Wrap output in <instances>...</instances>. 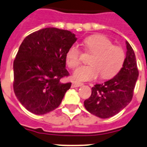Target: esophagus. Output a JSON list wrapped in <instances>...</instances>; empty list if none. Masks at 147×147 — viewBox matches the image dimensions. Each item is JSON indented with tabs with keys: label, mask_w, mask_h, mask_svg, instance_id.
Here are the masks:
<instances>
[{
	"label": "esophagus",
	"mask_w": 147,
	"mask_h": 147,
	"mask_svg": "<svg viewBox=\"0 0 147 147\" xmlns=\"http://www.w3.org/2000/svg\"><path fill=\"white\" fill-rule=\"evenodd\" d=\"M83 85L82 83H80V82H73L72 84H71V88H78V87H81V86Z\"/></svg>",
	"instance_id": "obj_1"
}]
</instances>
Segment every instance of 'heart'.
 I'll list each match as a JSON object with an SVG mask.
<instances>
[{
    "label": "heart",
    "mask_w": 147,
    "mask_h": 147,
    "mask_svg": "<svg viewBox=\"0 0 147 147\" xmlns=\"http://www.w3.org/2000/svg\"><path fill=\"white\" fill-rule=\"evenodd\" d=\"M84 45L90 53H94L88 65L78 68L73 78L78 82L95 79L100 75L103 79H109L119 73L125 61V53L120 47L115 46L107 37L93 35L84 39ZM82 60V51L75 44L66 52L65 61L70 69H75Z\"/></svg>",
    "instance_id": "b5f03b06"
}]
</instances>
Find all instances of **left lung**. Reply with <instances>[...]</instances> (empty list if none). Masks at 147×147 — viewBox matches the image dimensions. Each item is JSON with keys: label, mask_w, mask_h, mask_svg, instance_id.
<instances>
[{"label": "left lung", "mask_w": 147, "mask_h": 147, "mask_svg": "<svg viewBox=\"0 0 147 147\" xmlns=\"http://www.w3.org/2000/svg\"><path fill=\"white\" fill-rule=\"evenodd\" d=\"M126 47L125 61L120 71L112 79L94 85L90 96L84 102L89 113L101 119L116 115L128 105L133 97L139 72L135 54L127 41Z\"/></svg>", "instance_id": "left-lung-1"}]
</instances>
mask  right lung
<instances>
[{"mask_svg":"<svg viewBox=\"0 0 147 147\" xmlns=\"http://www.w3.org/2000/svg\"><path fill=\"white\" fill-rule=\"evenodd\" d=\"M68 30L45 28L24 39L13 62V90L18 100L35 115L54 110L71 83H62L69 76L65 55L76 42Z\"/></svg>","mask_w":147,"mask_h":147,"instance_id":"obj_1","label":"right lung"}]
</instances>
